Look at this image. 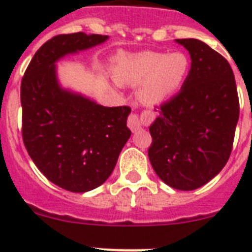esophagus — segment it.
Instances as JSON below:
<instances>
[{"instance_id":"34e87169","label":"esophagus","mask_w":252,"mask_h":252,"mask_svg":"<svg viewBox=\"0 0 252 252\" xmlns=\"http://www.w3.org/2000/svg\"><path fill=\"white\" fill-rule=\"evenodd\" d=\"M144 120H145V121H149V116H144ZM127 126L131 128V131L136 132V131H139L140 128L142 127V121L139 119V116L137 115H131L127 120Z\"/></svg>"}]
</instances>
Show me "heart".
Masks as SVG:
<instances>
[{
    "label": "heart",
    "mask_w": 252,
    "mask_h": 252,
    "mask_svg": "<svg viewBox=\"0 0 252 252\" xmlns=\"http://www.w3.org/2000/svg\"><path fill=\"white\" fill-rule=\"evenodd\" d=\"M113 75L122 86H139L137 98L145 106H158L177 94L190 73V60L183 51L145 50L116 58Z\"/></svg>",
    "instance_id": "heart-1"
}]
</instances>
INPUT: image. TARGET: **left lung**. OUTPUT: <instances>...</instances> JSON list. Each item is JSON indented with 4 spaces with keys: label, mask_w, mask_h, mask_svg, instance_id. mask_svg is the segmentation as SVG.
Wrapping results in <instances>:
<instances>
[{
    "label": "left lung",
    "mask_w": 252,
    "mask_h": 252,
    "mask_svg": "<svg viewBox=\"0 0 252 252\" xmlns=\"http://www.w3.org/2000/svg\"><path fill=\"white\" fill-rule=\"evenodd\" d=\"M190 55L180 92L161 104L150 125L148 155L158 177L179 190L207 184L226 165L240 106L235 75L221 54L197 39H177Z\"/></svg>",
    "instance_id": "1"
}]
</instances>
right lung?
Masks as SVG:
<instances>
[{
	"label": "right lung",
	"mask_w": 252,
	"mask_h": 252,
	"mask_svg": "<svg viewBox=\"0 0 252 252\" xmlns=\"http://www.w3.org/2000/svg\"><path fill=\"white\" fill-rule=\"evenodd\" d=\"M106 35L75 32L46 41L21 82L22 139L29 155L51 183L74 193L103 184L131 136L127 106L104 107L64 88L57 63L101 45Z\"/></svg>",
	"instance_id": "add662e5"
}]
</instances>
